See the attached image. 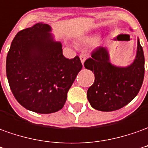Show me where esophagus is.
Masks as SVG:
<instances>
[{"label":"esophagus","mask_w":148,"mask_h":148,"mask_svg":"<svg viewBox=\"0 0 148 148\" xmlns=\"http://www.w3.org/2000/svg\"><path fill=\"white\" fill-rule=\"evenodd\" d=\"M80 59H81L82 63L83 64L85 61H86V56L85 54H81V55H80Z\"/></svg>","instance_id":"1"}]
</instances>
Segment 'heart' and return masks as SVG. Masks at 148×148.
I'll return each instance as SVG.
<instances>
[{"label":"heart","mask_w":148,"mask_h":148,"mask_svg":"<svg viewBox=\"0 0 148 148\" xmlns=\"http://www.w3.org/2000/svg\"><path fill=\"white\" fill-rule=\"evenodd\" d=\"M95 41V38H89L87 39H86V42H89V43L90 42H94Z\"/></svg>","instance_id":"heart-1"}]
</instances>
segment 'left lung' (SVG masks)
<instances>
[{"mask_svg": "<svg viewBox=\"0 0 148 148\" xmlns=\"http://www.w3.org/2000/svg\"><path fill=\"white\" fill-rule=\"evenodd\" d=\"M137 54L127 67H116L109 62L105 48L98 47L86 60L84 66L95 74V82L87 90V99L93 108L113 111L130 103L138 95L144 77V54L138 40Z\"/></svg>", "mask_w": 148, "mask_h": 148, "instance_id": "left-lung-1", "label": "left lung"}]
</instances>
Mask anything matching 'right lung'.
<instances>
[{
    "mask_svg": "<svg viewBox=\"0 0 148 148\" xmlns=\"http://www.w3.org/2000/svg\"><path fill=\"white\" fill-rule=\"evenodd\" d=\"M47 24L18 32L6 58V74L16 101L40 114L57 112L82 68L79 57L66 58L62 44L53 41Z\"/></svg>",
    "mask_w": 148,
    "mask_h": 148,
    "instance_id": "obj_1",
    "label": "right lung"
}]
</instances>
